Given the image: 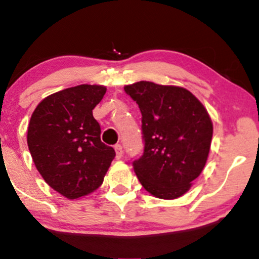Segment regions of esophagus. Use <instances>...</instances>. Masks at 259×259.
Returning a JSON list of instances; mask_svg holds the SVG:
<instances>
[{
	"label": "esophagus",
	"instance_id": "esophagus-1",
	"mask_svg": "<svg viewBox=\"0 0 259 259\" xmlns=\"http://www.w3.org/2000/svg\"><path fill=\"white\" fill-rule=\"evenodd\" d=\"M114 149H115V153H116V159H121L122 154H124V151H122V146L120 144H116L114 146Z\"/></svg>",
	"mask_w": 259,
	"mask_h": 259
}]
</instances>
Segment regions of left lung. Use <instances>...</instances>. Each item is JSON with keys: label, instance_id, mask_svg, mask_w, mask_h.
Returning a JSON list of instances; mask_svg holds the SVG:
<instances>
[{"label": "left lung", "instance_id": "1", "mask_svg": "<svg viewBox=\"0 0 259 259\" xmlns=\"http://www.w3.org/2000/svg\"><path fill=\"white\" fill-rule=\"evenodd\" d=\"M139 105L144 153L133 161L146 192L176 199L204 169L213 124L207 109L187 89L139 81L124 86Z\"/></svg>", "mask_w": 259, "mask_h": 259}]
</instances>
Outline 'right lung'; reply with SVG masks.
<instances>
[{"mask_svg": "<svg viewBox=\"0 0 259 259\" xmlns=\"http://www.w3.org/2000/svg\"><path fill=\"white\" fill-rule=\"evenodd\" d=\"M106 93L103 85H77L44 99L31 115L27 145L44 180L67 199L103 184L115 150L100 139L93 110Z\"/></svg>", "mask_w": 259, "mask_h": 259, "instance_id": "1", "label": "right lung"}]
</instances>
